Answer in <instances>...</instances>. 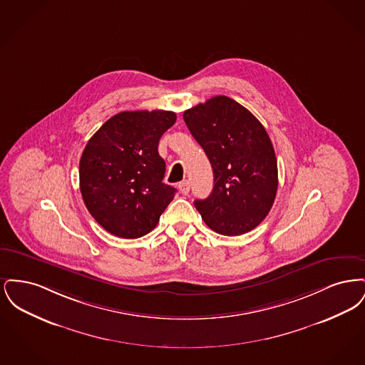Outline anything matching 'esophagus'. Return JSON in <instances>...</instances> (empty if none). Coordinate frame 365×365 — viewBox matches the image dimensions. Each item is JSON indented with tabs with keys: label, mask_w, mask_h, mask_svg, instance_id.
Listing matches in <instances>:
<instances>
[{
	"label": "esophagus",
	"mask_w": 365,
	"mask_h": 365,
	"mask_svg": "<svg viewBox=\"0 0 365 365\" xmlns=\"http://www.w3.org/2000/svg\"><path fill=\"white\" fill-rule=\"evenodd\" d=\"M179 190H180L182 194L187 195V194L190 192V182H189V180H183V182H180V183H179Z\"/></svg>",
	"instance_id": "esophagus-1"
}]
</instances>
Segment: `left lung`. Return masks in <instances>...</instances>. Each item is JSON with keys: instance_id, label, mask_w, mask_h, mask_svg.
I'll return each mask as SVG.
<instances>
[{"instance_id": "left-lung-1", "label": "left lung", "mask_w": 365, "mask_h": 365, "mask_svg": "<svg viewBox=\"0 0 365 365\" xmlns=\"http://www.w3.org/2000/svg\"><path fill=\"white\" fill-rule=\"evenodd\" d=\"M183 119L215 176L210 195L195 200V208L217 234L252 231L272 208L278 190V161L264 125L226 96L185 110Z\"/></svg>"}]
</instances>
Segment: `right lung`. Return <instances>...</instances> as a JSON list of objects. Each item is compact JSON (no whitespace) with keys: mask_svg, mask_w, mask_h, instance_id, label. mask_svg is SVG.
Instances as JSON below:
<instances>
[{"mask_svg":"<svg viewBox=\"0 0 365 365\" xmlns=\"http://www.w3.org/2000/svg\"><path fill=\"white\" fill-rule=\"evenodd\" d=\"M175 122L171 110H125L88 139L79 163L81 192L108 232L127 240L143 237L174 200L176 190L163 183L165 161L157 146Z\"/></svg>","mask_w":365,"mask_h":365,"instance_id":"obj_1","label":"right lung"}]
</instances>
